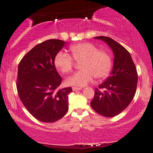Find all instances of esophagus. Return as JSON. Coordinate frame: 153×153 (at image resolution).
<instances>
[{
	"label": "esophagus",
	"instance_id": "1",
	"mask_svg": "<svg viewBox=\"0 0 153 153\" xmlns=\"http://www.w3.org/2000/svg\"><path fill=\"white\" fill-rule=\"evenodd\" d=\"M81 87H72V90L73 91H77V90H81Z\"/></svg>",
	"mask_w": 153,
	"mask_h": 153
}]
</instances>
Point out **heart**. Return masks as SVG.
I'll use <instances>...</instances> for the list:
<instances>
[{
    "label": "heart",
    "instance_id": "1",
    "mask_svg": "<svg viewBox=\"0 0 153 153\" xmlns=\"http://www.w3.org/2000/svg\"><path fill=\"white\" fill-rule=\"evenodd\" d=\"M72 56L81 64L82 71H77L68 77L66 84L68 86L84 87L88 85L96 76L102 79L108 76L112 66L111 56L107 51L98 50L91 42H80L71 47ZM56 67L62 74H67L72 70L74 61L69 54L59 51L54 58Z\"/></svg>",
    "mask_w": 153,
    "mask_h": 153
}]
</instances>
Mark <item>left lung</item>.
Returning a JSON list of instances; mask_svg holds the SVG:
<instances>
[{"label":"left lung","mask_w":153,"mask_h":153,"mask_svg":"<svg viewBox=\"0 0 153 153\" xmlns=\"http://www.w3.org/2000/svg\"><path fill=\"white\" fill-rule=\"evenodd\" d=\"M105 42L114 55V66L108 78L95 89L90 105L101 116L114 117L131 103L137 90L138 76L131 55L121 45L108 37H94Z\"/></svg>","instance_id":"obj_1"}]
</instances>
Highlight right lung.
I'll return each mask as SVG.
<instances>
[{"instance_id": "obj_1", "label": "right lung", "mask_w": 153, "mask_h": 153, "mask_svg": "<svg viewBox=\"0 0 153 153\" xmlns=\"http://www.w3.org/2000/svg\"><path fill=\"white\" fill-rule=\"evenodd\" d=\"M65 44V41L55 39L41 42L19 64L16 88L19 98L27 111L42 122H55L68 111L72 89L55 91L62 78L56 71L54 58Z\"/></svg>"}]
</instances>
